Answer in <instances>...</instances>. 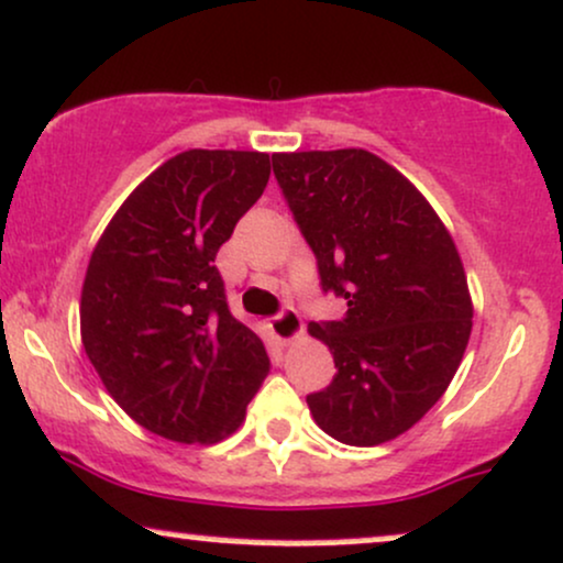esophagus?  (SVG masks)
Returning <instances> with one entry per match:
<instances>
[{"mask_svg": "<svg viewBox=\"0 0 563 563\" xmlns=\"http://www.w3.org/2000/svg\"><path fill=\"white\" fill-rule=\"evenodd\" d=\"M268 332L276 342H282V345H289L297 336H302V321L300 316H297V310L287 308L282 310L279 316H274V319L268 321Z\"/></svg>", "mask_w": 563, "mask_h": 563, "instance_id": "1", "label": "esophagus"}]
</instances>
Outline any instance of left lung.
<instances>
[{
    "label": "left lung",
    "mask_w": 563,
    "mask_h": 563,
    "mask_svg": "<svg viewBox=\"0 0 563 563\" xmlns=\"http://www.w3.org/2000/svg\"><path fill=\"white\" fill-rule=\"evenodd\" d=\"M276 181L342 319L308 323L332 350V385L308 395L329 438H400L442 398L472 334V295L451 231L427 197L361 147L276 152Z\"/></svg>",
    "instance_id": "left-lung-1"
}]
</instances>
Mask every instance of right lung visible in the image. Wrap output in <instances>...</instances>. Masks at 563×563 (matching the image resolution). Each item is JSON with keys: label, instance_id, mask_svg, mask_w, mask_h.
Instances as JSON below:
<instances>
[{"label": "right lung", "instance_id": "right-lung-1", "mask_svg": "<svg viewBox=\"0 0 563 563\" xmlns=\"http://www.w3.org/2000/svg\"><path fill=\"white\" fill-rule=\"evenodd\" d=\"M268 176V152H178L125 197L89 257L84 350L152 434L213 445L266 379V345L229 313L216 255Z\"/></svg>", "mask_w": 563, "mask_h": 563}]
</instances>
